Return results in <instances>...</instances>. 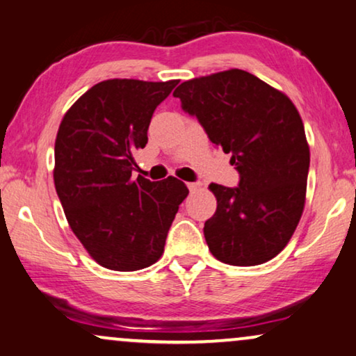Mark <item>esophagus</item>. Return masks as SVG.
<instances>
[{
    "label": "esophagus",
    "mask_w": 356,
    "mask_h": 356,
    "mask_svg": "<svg viewBox=\"0 0 356 356\" xmlns=\"http://www.w3.org/2000/svg\"><path fill=\"white\" fill-rule=\"evenodd\" d=\"M187 187H188V191L193 192V191H197L198 187H200V184H198V182H188Z\"/></svg>",
    "instance_id": "obj_1"
}]
</instances>
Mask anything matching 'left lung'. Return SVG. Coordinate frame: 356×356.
<instances>
[{
    "label": "left lung",
    "mask_w": 356,
    "mask_h": 356,
    "mask_svg": "<svg viewBox=\"0 0 356 356\" xmlns=\"http://www.w3.org/2000/svg\"><path fill=\"white\" fill-rule=\"evenodd\" d=\"M213 145L231 153L238 187L211 184L216 211L205 221L221 262L259 265L280 254L302 215L309 146L295 104L243 70L184 81L174 91Z\"/></svg>",
    "instance_id": "obj_1"
}]
</instances>
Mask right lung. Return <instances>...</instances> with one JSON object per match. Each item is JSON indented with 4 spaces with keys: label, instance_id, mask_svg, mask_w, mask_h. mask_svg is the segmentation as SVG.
I'll return each instance as SVG.
<instances>
[{
    "label": "right lung",
    "instance_id": "1",
    "mask_svg": "<svg viewBox=\"0 0 356 356\" xmlns=\"http://www.w3.org/2000/svg\"><path fill=\"white\" fill-rule=\"evenodd\" d=\"M177 83L107 79L84 92L60 123L56 193L76 238L106 268L134 272L158 262L188 195L175 177H131L153 112Z\"/></svg>",
    "mask_w": 356,
    "mask_h": 356
}]
</instances>
